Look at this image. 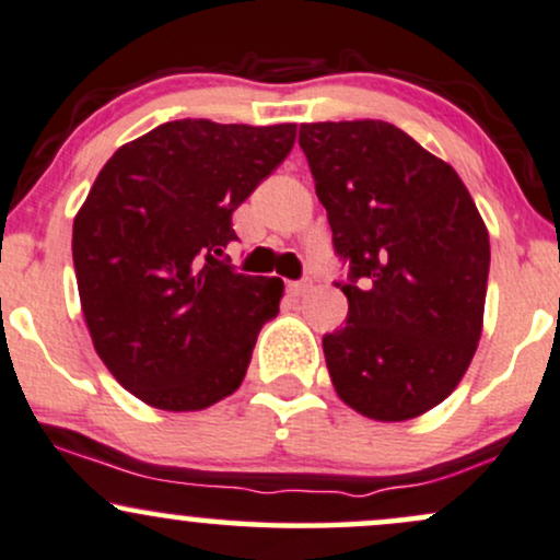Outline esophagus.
<instances>
[{"mask_svg":"<svg viewBox=\"0 0 560 560\" xmlns=\"http://www.w3.org/2000/svg\"><path fill=\"white\" fill-rule=\"evenodd\" d=\"M307 289H311V284H305V281H289V284H287V292L292 294V298H302Z\"/></svg>","mask_w":560,"mask_h":560,"instance_id":"esophagus-1","label":"esophagus"}]
</instances>
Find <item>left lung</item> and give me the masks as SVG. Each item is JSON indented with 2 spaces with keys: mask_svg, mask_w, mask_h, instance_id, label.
Here are the masks:
<instances>
[{
  "mask_svg": "<svg viewBox=\"0 0 560 560\" xmlns=\"http://www.w3.org/2000/svg\"><path fill=\"white\" fill-rule=\"evenodd\" d=\"M300 147L350 260V311L324 337L334 389L374 421H408L458 387L485 324L490 234L445 160L384 120L302 124Z\"/></svg>",
  "mask_w": 560,
  "mask_h": 560,
  "instance_id": "obj_1",
  "label": "left lung"
}]
</instances>
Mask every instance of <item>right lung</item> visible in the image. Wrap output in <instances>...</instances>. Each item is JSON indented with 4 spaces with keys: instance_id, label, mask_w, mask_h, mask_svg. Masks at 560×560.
Instances as JSON below:
<instances>
[{
    "instance_id": "1",
    "label": "right lung",
    "mask_w": 560,
    "mask_h": 560,
    "mask_svg": "<svg viewBox=\"0 0 560 560\" xmlns=\"http://www.w3.org/2000/svg\"><path fill=\"white\" fill-rule=\"evenodd\" d=\"M298 126L171 120L128 141L73 221L81 311L124 389L173 413L242 384L284 281L223 260L231 213L292 150Z\"/></svg>"
}]
</instances>
